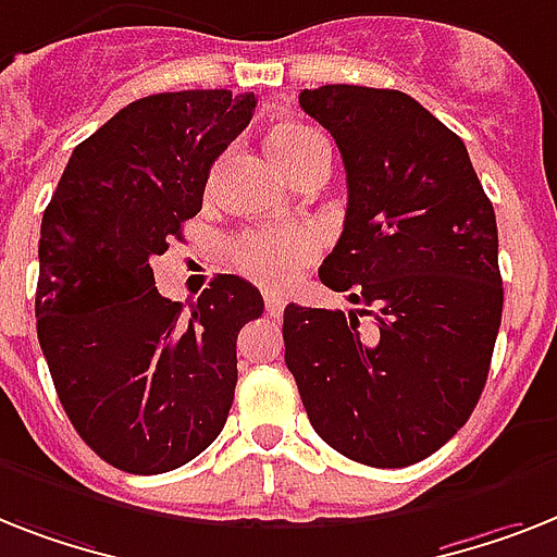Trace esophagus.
I'll list each match as a JSON object with an SVG mask.
<instances>
[{
  "label": "esophagus",
  "mask_w": 557,
  "mask_h": 557,
  "mask_svg": "<svg viewBox=\"0 0 557 557\" xmlns=\"http://www.w3.org/2000/svg\"><path fill=\"white\" fill-rule=\"evenodd\" d=\"M264 307H268L270 319H282L284 312V298L275 293H264Z\"/></svg>",
  "instance_id": "34e87169"
}]
</instances>
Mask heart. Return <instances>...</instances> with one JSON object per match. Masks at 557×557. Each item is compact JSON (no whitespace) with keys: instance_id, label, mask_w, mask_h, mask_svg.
Segmentation results:
<instances>
[{"instance_id":"1","label":"heart","mask_w":557,"mask_h":557,"mask_svg":"<svg viewBox=\"0 0 557 557\" xmlns=\"http://www.w3.org/2000/svg\"><path fill=\"white\" fill-rule=\"evenodd\" d=\"M268 150L287 178H296L310 164L327 159V145L307 124L282 122L268 133ZM319 252L315 233L307 227L256 230L238 236L230 247V259L238 273L264 287H287L296 282L307 261Z\"/></svg>"}]
</instances>
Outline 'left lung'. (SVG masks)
<instances>
[{"label": "left lung", "mask_w": 557, "mask_h": 557, "mask_svg": "<svg viewBox=\"0 0 557 557\" xmlns=\"http://www.w3.org/2000/svg\"><path fill=\"white\" fill-rule=\"evenodd\" d=\"M298 104L347 170L342 238L319 275L361 310L287 305L284 361L335 453L410 467L467 424L486 384L504 310L493 201L463 141L401 90L321 85Z\"/></svg>", "instance_id": "1"}]
</instances>
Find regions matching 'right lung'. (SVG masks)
I'll return each mask as SVG.
<instances>
[{"instance_id":"add662e5","label":"right lung","mask_w":557,"mask_h":557,"mask_svg":"<svg viewBox=\"0 0 557 557\" xmlns=\"http://www.w3.org/2000/svg\"><path fill=\"white\" fill-rule=\"evenodd\" d=\"M256 96L178 90L136 99L76 145L41 215L36 333L73 430L99 458L159 475L222 433L236 338L264 312L238 275H215L185 312L150 261L201 210L207 176Z\"/></svg>"}]
</instances>
